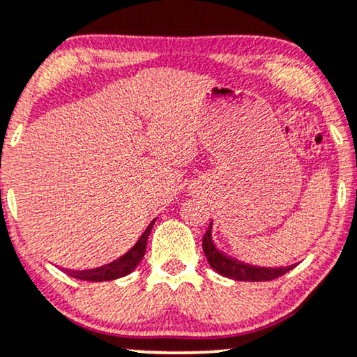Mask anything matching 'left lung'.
Segmentation results:
<instances>
[{
    "instance_id": "1",
    "label": "left lung",
    "mask_w": 357,
    "mask_h": 357,
    "mask_svg": "<svg viewBox=\"0 0 357 357\" xmlns=\"http://www.w3.org/2000/svg\"><path fill=\"white\" fill-rule=\"evenodd\" d=\"M202 250L207 259L209 267L218 272L222 277L238 280V282H267V280H273L282 277L283 273L290 272L293 265L290 267H255V265L243 264L234 259V257L225 255L215 247L214 241H212V222L209 224V229L202 237Z\"/></svg>"
}]
</instances>
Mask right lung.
I'll list each match as a JSON object with an SVG mask.
<instances>
[{
    "instance_id": "right-lung-1",
    "label": "right lung",
    "mask_w": 357,
    "mask_h": 357,
    "mask_svg": "<svg viewBox=\"0 0 357 357\" xmlns=\"http://www.w3.org/2000/svg\"><path fill=\"white\" fill-rule=\"evenodd\" d=\"M153 224H155V220L148 225L146 231L142 234V237L138 238L137 243H135L126 254L119 257V259L114 261H110V264L102 265V267L98 268L82 270V272H72L70 277L85 280V282H108V280H116V278L130 275L135 268L138 267L139 261L143 259V255H145L148 236H150Z\"/></svg>"
}]
</instances>
